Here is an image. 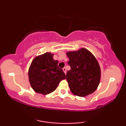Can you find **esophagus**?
Here are the masks:
<instances>
[{"label": "esophagus", "instance_id": "34e87169", "mask_svg": "<svg viewBox=\"0 0 126 126\" xmlns=\"http://www.w3.org/2000/svg\"><path fill=\"white\" fill-rule=\"evenodd\" d=\"M63 72H64V73L65 74H66V67H63Z\"/></svg>", "mask_w": 126, "mask_h": 126}]
</instances>
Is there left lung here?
<instances>
[{"label":"left lung","mask_w":126,"mask_h":126,"mask_svg":"<svg viewBox=\"0 0 126 126\" xmlns=\"http://www.w3.org/2000/svg\"><path fill=\"white\" fill-rule=\"evenodd\" d=\"M69 57L68 70L66 79L73 94L84 96L94 92L101 78V69L94 55L85 48L66 53Z\"/></svg>","instance_id":"left-lung-1"}]
</instances>
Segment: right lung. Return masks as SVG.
<instances>
[{
  "mask_svg": "<svg viewBox=\"0 0 126 126\" xmlns=\"http://www.w3.org/2000/svg\"><path fill=\"white\" fill-rule=\"evenodd\" d=\"M51 53L36 57L28 71L30 83L34 91L47 95L56 90L61 80L66 78L63 70L57 66L58 61L53 59Z\"/></svg>",
  "mask_w": 126,
  "mask_h": 126,
  "instance_id": "1",
  "label": "right lung"
}]
</instances>
